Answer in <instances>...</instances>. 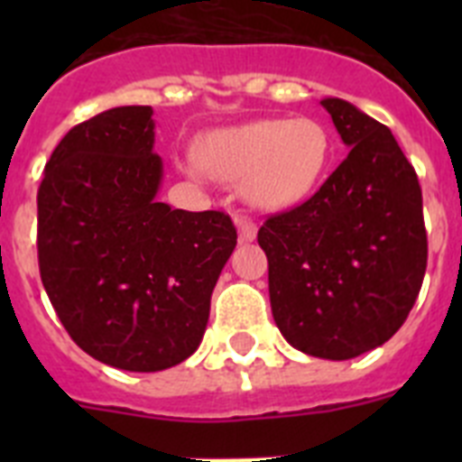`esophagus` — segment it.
I'll list each match as a JSON object with an SVG mask.
<instances>
[{"label": "esophagus", "mask_w": 462, "mask_h": 462, "mask_svg": "<svg viewBox=\"0 0 462 462\" xmlns=\"http://www.w3.org/2000/svg\"><path fill=\"white\" fill-rule=\"evenodd\" d=\"M238 224V238L240 243H252L256 238V224L252 222L250 217H238L236 219Z\"/></svg>", "instance_id": "obj_1"}]
</instances>
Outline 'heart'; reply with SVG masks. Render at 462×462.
I'll list each match as a JSON object with an SVG mask.
<instances>
[{
    "label": "heart",
    "instance_id": "heart-1",
    "mask_svg": "<svg viewBox=\"0 0 462 462\" xmlns=\"http://www.w3.org/2000/svg\"><path fill=\"white\" fill-rule=\"evenodd\" d=\"M328 159L324 125L312 117H268L208 134L199 143V162H185V171L196 175L203 169L224 185L240 187L252 206L284 210L314 194Z\"/></svg>",
    "mask_w": 462,
    "mask_h": 462
}]
</instances>
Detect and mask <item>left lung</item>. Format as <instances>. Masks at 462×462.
Returning <instances> with one entry per match:
<instances>
[{"label":"left lung","instance_id":"obj_1","mask_svg":"<svg viewBox=\"0 0 462 462\" xmlns=\"http://www.w3.org/2000/svg\"><path fill=\"white\" fill-rule=\"evenodd\" d=\"M349 148L308 201L259 228L273 319L298 352L346 361L405 324L428 261L414 166L389 126L342 99L321 101Z\"/></svg>","mask_w":462,"mask_h":462}]
</instances>
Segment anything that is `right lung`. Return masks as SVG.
I'll use <instances>...</instances> for the list:
<instances>
[{
    "label": "right lung",
    "instance_id": "obj_1",
    "mask_svg": "<svg viewBox=\"0 0 462 462\" xmlns=\"http://www.w3.org/2000/svg\"><path fill=\"white\" fill-rule=\"evenodd\" d=\"M152 148L150 106L104 110L60 141L36 194L41 282L57 317L83 352L129 373L196 352L238 240L224 212L157 201Z\"/></svg>",
    "mask_w": 462,
    "mask_h": 462
}]
</instances>
